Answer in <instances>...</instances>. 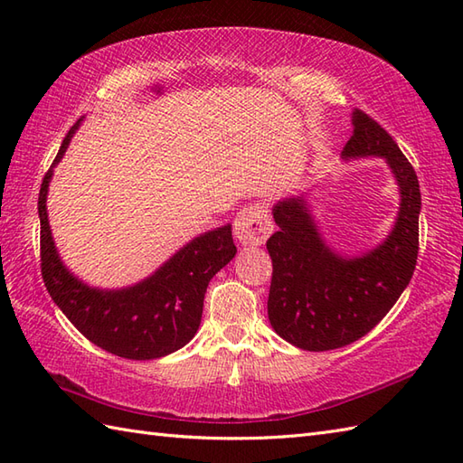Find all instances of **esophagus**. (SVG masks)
<instances>
[{
    "instance_id": "1",
    "label": "esophagus",
    "mask_w": 463,
    "mask_h": 463,
    "mask_svg": "<svg viewBox=\"0 0 463 463\" xmlns=\"http://www.w3.org/2000/svg\"><path fill=\"white\" fill-rule=\"evenodd\" d=\"M272 229L274 224L270 214L260 204H250L247 209H242L237 216V221H234V234H237V239L242 244H247V247L267 242Z\"/></svg>"
}]
</instances>
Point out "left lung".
Listing matches in <instances>:
<instances>
[{
	"mask_svg": "<svg viewBox=\"0 0 463 463\" xmlns=\"http://www.w3.org/2000/svg\"><path fill=\"white\" fill-rule=\"evenodd\" d=\"M342 159H386L398 183L396 222L376 247L356 257L330 249L310 213L307 196L274 204L279 231L267 241L272 259L269 320L292 346L324 352L342 348L376 326L410 284L418 260L420 183L396 141L360 111Z\"/></svg>",
	"mask_w": 463,
	"mask_h": 463,
	"instance_id": "left-lung-1",
	"label": "left lung"
}]
</instances>
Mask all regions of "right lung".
I'll return each mask as SVG.
<instances>
[{
	"instance_id": "add662e5",
	"label": "right lung",
	"mask_w": 463,
	"mask_h": 463,
	"mask_svg": "<svg viewBox=\"0 0 463 463\" xmlns=\"http://www.w3.org/2000/svg\"><path fill=\"white\" fill-rule=\"evenodd\" d=\"M81 121L65 135L39 189L37 213L42 222V277L45 288L73 326L95 346L129 360L166 356L189 344L199 330L206 287L237 254L231 224H224L199 234L151 277L133 287L105 290L77 279L55 249L45 203L53 166L63 159L67 145Z\"/></svg>"
}]
</instances>
